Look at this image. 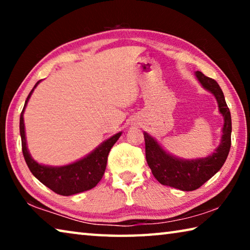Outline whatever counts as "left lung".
Returning <instances> with one entry per match:
<instances>
[{
	"mask_svg": "<svg viewBox=\"0 0 250 250\" xmlns=\"http://www.w3.org/2000/svg\"><path fill=\"white\" fill-rule=\"evenodd\" d=\"M194 75L202 87L215 97L218 111L224 118L221 142L216 149L205 158L181 159L168 153L153 137L143 132L146 158L152 174L161 184L186 192L201 188L221 170L229 153L231 143V117L221 87L214 79L206 77L201 71H195Z\"/></svg>",
	"mask_w": 250,
	"mask_h": 250,
	"instance_id": "8db88e82",
	"label": "left lung"
}]
</instances>
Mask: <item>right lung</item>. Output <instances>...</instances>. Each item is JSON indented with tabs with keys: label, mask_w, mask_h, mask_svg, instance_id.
<instances>
[{
	"label": "right lung",
	"mask_w": 250,
	"mask_h": 250,
	"mask_svg": "<svg viewBox=\"0 0 250 250\" xmlns=\"http://www.w3.org/2000/svg\"><path fill=\"white\" fill-rule=\"evenodd\" d=\"M41 82L42 80H39L31 92H29L26 100H25L24 108L20 117V133L21 139H22V151L25 162H26L32 174L41 183H43L52 191L59 194V195L70 196L74 195V194L91 189L103 179L105 167H107L109 152L113 145L118 141V139L121 137L122 132L113 134L112 137H110L97 146L95 150H92L90 153H88L83 158L75 161L73 163L66 164V166L53 167L36 162L32 158L27 149L26 135H25L24 111L34 89Z\"/></svg>",
	"instance_id": "1"
}]
</instances>
